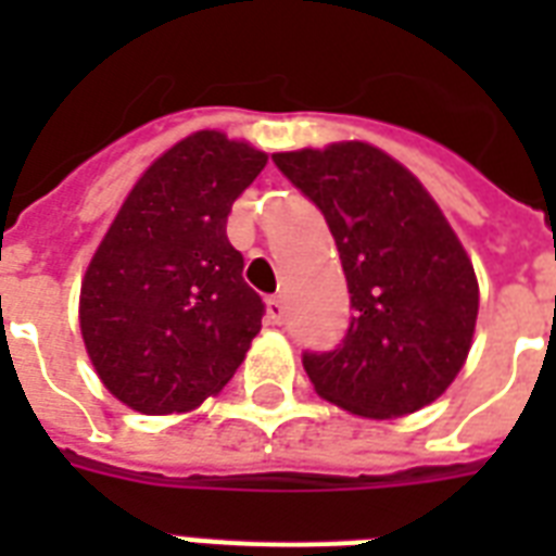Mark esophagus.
Listing matches in <instances>:
<instances>
[{"label":"esophagus","mask_w":556,"mask_h":556,"mask_svg":"<svg viewBox=\"0 0 556 556\" xmlns=\"http://www.w3.org/2000/svg\"><path fill=\"white\" fill-rule=\"evenodd\" d=\"M268 320L274 323V326H279V323L286 320V303H282V296H270L268 300Z\"/></svg>","instance_id":"1"}]
</instances>
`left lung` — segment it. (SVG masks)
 Here are the masks:
<instances>
[{
    "label": "left lung",
    "instance_id": "obj_1",
    "mask_svg": "<svg viewBox=\"0 0 556 556\" xmlns=\"http://www.w3.org/2000/svg\"><path fill=\"white\" fill-rule=\"evenodd\" d=\"M338 244L355 317L331 352H305L317 395L364 418L432 404L465 366L479 282L421 181L364 141L277 152Z\"/></svg>",
    "mask_w": 556,
    "mask_h": 556
}]
</instances>
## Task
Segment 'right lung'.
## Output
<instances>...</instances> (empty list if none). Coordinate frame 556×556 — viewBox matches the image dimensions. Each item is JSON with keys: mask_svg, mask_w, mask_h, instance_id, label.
<instances>
[{"mask_svg": "<svg viewBox=\"0 0 556 556\" xmlns=\"http://www.w3.org/2000/svg\"><path fill=\"white\" fill-rule=\"evenodd\" d=\"M268 164L204 129L152 164L89 262L80 331L103 387L143 415L222 392L260 334L265 303L227 242L233 201Z\"/></svg>", "mask_w": 556, "mask_h": 556, "instance_id": "1", "label": "right lung"}]
</instances>
